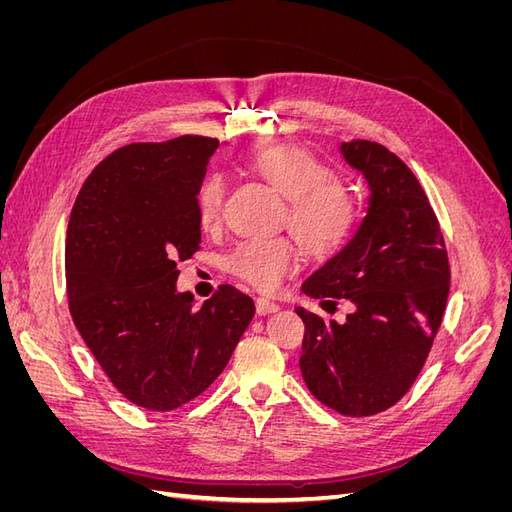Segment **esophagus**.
<instances>
[{"mask_svg":"<svg viewBox=\"0 0 512 512\" xmlns=\"http://www.w3.org/2000/svg\"><path fill=\"white\" fill-rule=\"evenodd\" d=\"M280 309V305L269 301V299H256V314L258 316H267V314H273Z\"/></svg>","mask_w":512,"mask_h":512,"instance_id":"34e87169","label":"esophagus"}]
</instances>
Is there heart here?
Returning a JSON list of instances; mask_svg holds the SVG:
<instances>
[{"instance_id":"obj_1","label":"heart","mask_w":512,"mask_h":512,"mask_svg":"<svg viewBox=\"0 0 512 512\" xmlns=\"http://www.w3.org/2000/svg\"><path fill=\"white\" fill-rule=\"evenodd\" d=\"M247 168L286 198L282 224L290 228L309 254L327 256L342 247L359 218V200L350 185L331 175L312 151L297 145H271L254 151ZM226 179L211 170L198 183L194 207L200 228L220 224ZM224 267L262 292H275L301 267L299 245L290 237L247 239L232 247Z\"/></svg>"}]
</instances>
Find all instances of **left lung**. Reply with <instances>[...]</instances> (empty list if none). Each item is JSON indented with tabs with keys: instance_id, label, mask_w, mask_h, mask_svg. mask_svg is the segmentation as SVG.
Listing matches in <instances>:
<instances>
[{
	"instance_id": "8db88e82",
	"label": "left lung",
	"mask_w": 512,
	"mask_h": 512,
	"mask_svg": "<svg viewBox=\"0 0 512 512\" xmlns=\"http://www.w3.org/2000/svg\"><path fill=\"white\" fill-rule=\"evenodd\" d=\"M369 185L352 239L303 282L322 307L348 299L346 322L297 307L305 324L301 374L312 395L344 416L395 406L421 374L451 286L442 230L412 170L380 143H344Z\"/></svg>"
}]
</instances>
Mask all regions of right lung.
<instances>
[{
	"label": "right lung",
	"mask_w": 512,
	"mask_h": 512,
	"mask_svg": "<svg viewBox=\"0 0 512 512\" xmlns=\"http://www.w3.org/2000/svg\"><path fill=\"white\" fill-rule=\"evenodd\" d=\"M218 138L132 143L104 158L74 200L68 307L106 378L132 404L168 412L222 374L254 318L224 284L200 309L177 292V262L200 250L194 196Z\"/></svg>",
	"instance_id": "1"
}]
</instances>
